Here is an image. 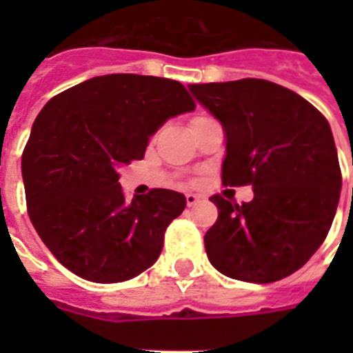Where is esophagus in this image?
I'll return each mask as SVG.
<instances>
[{
	"instance_id": "esophagus-1",
	"label": "esophagus",
	"mask_w": 353,
	"mask_h": 353,
	"mask_svg": "<svg viewBox=\"0 0 353 353\" xmlns=\"http://www.w3.org/2000/svg\"><path fill=\"white\" fill-rule=\"evenodd\" d=\"M185 198H187V205H188V207H194V205H196L199 201V196H196V194H187Z\"/></svg>"
}]
</instances>
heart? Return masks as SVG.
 I'll use <instances>...</instances> for the list:
<instances>
[{"mask_svg":"<svg viewBox=\"0 0 353 353\" xmlns=\"http://www.w3.org/2000/svg\"><path fill=\"white\" fill-rule=\"evenodd\" d=\"M198 119H201V117H198Z\"/></svg>","mask_w":353,"mask_h":353,"instance_id":"b5f03b06","label":"heart"}]
</instances>
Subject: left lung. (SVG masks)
I'll use <instances>...</instances> for the list:
<instances>
[{"mask_svg":"<svg viewBox=\"0 0 353 353\" xmlns=\"http://www.w3.org/2000/svg\"><path fill=\"white\" fill-rule=\"evenodd\" d=\"M225 133L223 185H252L249 203L212 196L210 263L229 279L269 284L295 273L328 234L339 205V157L328 121L269 80L190 84Z\"/></svg>","mask_w":353,"mask_h":353,"instance_id":"left-lung-1","label":"left lung"}]
</instances>
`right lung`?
<instances>
[{
    "mask_svg": "<svg viewBox=\"0 0 353 353\" xmlns=\"http://www.w3.org/2000/svg\"><path fill=\"white\" fill-rule=\"evenodd\" d=\"M194 108L181 82L132 73L85 80L43 106L21 176L30 221L63 268L115 284L154 265L187 199L154 188L128 201L119 168L143 159L150 137Z\"/></svg>",
    "mask_w": 353,
    "mask_h": 353,
    "instance_id": "obj_1",
    "label": "right lung"
}]
</instances>
